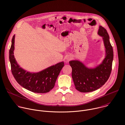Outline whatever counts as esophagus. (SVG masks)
<instances>
[{
    "mask_svg": "<svg viewBox=\"0 0 125 125\" xmlns=\"http://www.w3.org/2000/svg\"><path fill=\"white\" fill-rule=\"evenodd\" d=\"M70 58H71V57H70L69 56H68V57H67V58H66V60H67V61H68V60H69L70 59Z\"/></svg>",
    "mask_w": 125,
    "mask_h": 125,
    "instance_id": "obj_1",
    "label": "esophagus"
}]
</instances>
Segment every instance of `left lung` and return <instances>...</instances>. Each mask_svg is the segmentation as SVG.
Masks as SVG:
<instances>
[{
    "label": "left lung",
    "instance_id": "left-lung-1",
    "mask_svg": "<svg viewBox=\"0 0 125 125\" xmlns=\"http://www.w3.org/2000/svg\"><path fill=\"white\" fill-rule=\"evenodd\" d=\"M97 34L102 38L105 56L102 62L94 68H88L78 60L69 61L72 67V77L76 90L82 93L94 91L103 85L109 79L112 70L113 50L109 34L100 26Z\"/></svg>",
    "mask_w": 125,
    "mask_h": 125
}]
</instances>
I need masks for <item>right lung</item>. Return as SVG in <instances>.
I'll use <instances>...</instances> for the list:
<instances>
[{
	"instance_id": "right-lung-1",
	"label": "right lung",
	"mask_w": 125,
	"mask_h": 125,
	"mask_svg": "<svg viewBox=\"0 0 125 125\" xmlns=\"http://www.w3.org/2000/svg\"><path fill=\"white\" fill-rule=\"evenodd\" d=\"M15 37L14 35L9 50V60L14 78L23 87L31 92L40 94L49 92L55 85L57 77L64 66V62H59L37 73L28 72L20 67L14 57Z\"/></svg>"
}]
</instances>
